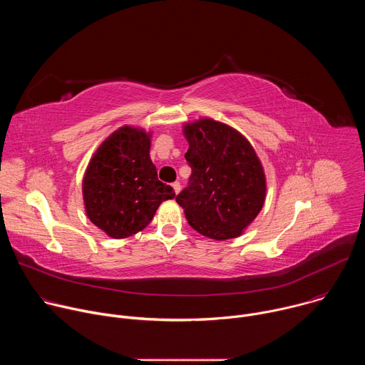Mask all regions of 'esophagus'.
<instances>
[{"mask_svg":"<svg viewBox=\"0 0 365 365\" xmlns=\"http://www.w3.org/2000/svg\"><path fill=\"white\" fill-rule=\"evenodd\" d=\"M172 187H173V190H175V193H176V195L180 192V183H179V182L172 183Z\"/></svg>","mask_w":365,"mask_h":365,"instance_id":"34e87169","label":"esophagus"}]
</instances>
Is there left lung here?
Returning <instances> with one entry per match:
<instances>
[{"label":"left lung","mask_w":365,"mask_h":365,"mask_svg":"<svg viewBox=\"0 0 365 365\" xmlns=\"http://www.w3.org/2000/svg\"><path fill=\"white\" fill-rule=\"evenodd\" d=\"M192 175L178 196L189 225L217 241L240 237L266 200V175L250 141L235 128L200 118L183 125Z\"/></svg>","instance_id":"left-lung-1"}]
</instances>
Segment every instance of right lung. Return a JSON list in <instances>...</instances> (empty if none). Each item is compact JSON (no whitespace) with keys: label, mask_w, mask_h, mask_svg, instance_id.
<instances>
[{"label":"right lung","mask_w":365,"mask_h":365,"mask_svg":"<svg viewBox=\"0 0 365 365\" xmlns=\"http://www.w3.org/2000/svg\"><path fill=\"white\" fill-rule=\"evenodd\" d=\"M151 134L124 125L102 141L82 180L85 212L111 238H127L144 230L173 187L158 179L150 159Z\"/></svg>","instance_id":"add662e5"}]
</instances>
